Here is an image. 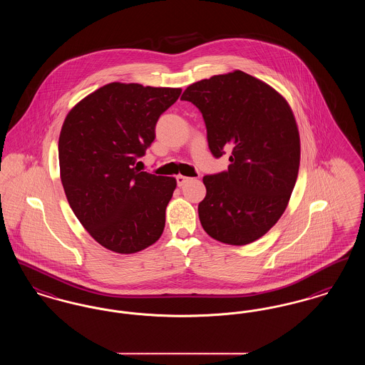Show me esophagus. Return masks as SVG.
I'll use <instances>...</instances> for the list:
<instances>
[{"instance_id":"esophagus-1","label":"esophagus","mask_w":365,"mask_h":365,"mask_svg":"<svg viewBox=\"0 0 365 365\" xmlns=\"http://www.w3.org/2000/svg\"><path fill=\"white\" fill-rule=\"evenodd\" d=\"M187 180H189L187 176H183V175H178V176H176V182H178V186H179V187L183 186Z\"/></svg>"}]
</instances>
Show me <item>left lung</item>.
I'll use <instances>...</instances> for the list:
<instances>
[{"label":"left lung","instance_id":"1","mask_svg":"<svg viewBox=\"0 0 365 365\" xmlns=\"http://www.w3.org/2000/svg\"><path fill=\"white\" fill-rule=\"evenodd\" d=\"M180 100L195 105L205 120L209 149L231 156L228 171L205 175L200 222L219 242H255L287 208L299 168L294 113L274 87L237 70L187 87Z\"/></svg>","mask_w":365,"mask_h":365}]
</instances>
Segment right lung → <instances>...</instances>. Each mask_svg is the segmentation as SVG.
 <instances>
[{"mask_svg": "<svg viewBox=\"0 0 365 365\" xmlns=\"http://www.w3.org/2000/svg\"><path fill=\"white\" fill-rule=\"evenodd\" d=\"M182 88L112 82L75 105L58 138L60 178L68 204L105 249L137 253L156 242L176 189L173 176L139 171L163 112Z\"/></svg>", "mask_w": 365, "mask_h": 365, "instance_id": "obj_1", "label": "right lung"}]
</instances>
